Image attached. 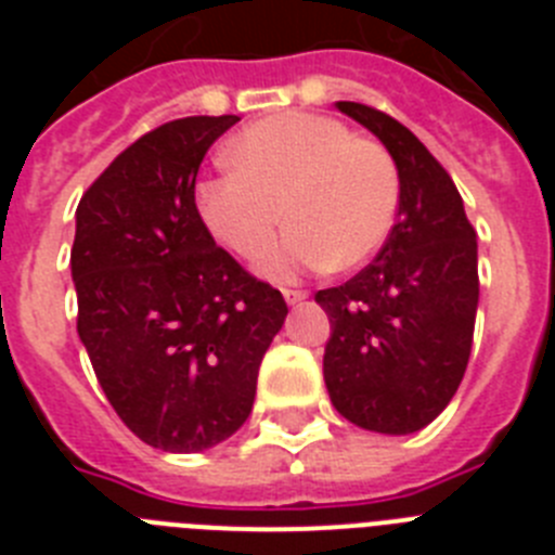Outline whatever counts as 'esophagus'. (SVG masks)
Here are the masks:
<instances>
[{"mask_svg":"<svg viewBox=\"0 0 555 555\" xmlns=\"http://www.w3.org/2000/svg\"><path fill=\"white\" fill-rule=\"evenodd\" d=\"M283 297H286L288 306H297V302H302L308 297L306 288H283Z\"/></svg>","mask_w":555,"mask_h":555,"instance_id":"34e87169","label":"esophagus"}]
</instances>
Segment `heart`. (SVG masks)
<instances>
[{
	"label": "heart",
	"instance_id": "1",
	"mask_svg": "<svg viewBox=\"0 0 555 555\" xmlns=\"http://www.w3.org/2000/svg\"><path fill=\"white\" fill-rule=\"evenodd\" d=\"M224 158L230 171L197 189L199 214L244 261L263 258L288 219L294 228L263 263L272 278L361 267L397 222L400 169L391 152L333 116L278 113L253 121Z\"/></svg>",
	"mask_w": 555,
	"mask_h": 555
}]
</instances>
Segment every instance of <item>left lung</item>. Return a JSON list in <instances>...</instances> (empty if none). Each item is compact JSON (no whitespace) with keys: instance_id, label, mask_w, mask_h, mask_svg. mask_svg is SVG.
<instances>
[{"instance_id":"1","label":"left lung","mask_w":555,"mask_h":555,"mask_svg":"<svg viewBox=\"0 0 555 555\" xmlns=\"http://www.w3.org/2000/svg\"><path fill=\"white\" fill-rule=\"evenodd\" d=\"M400 169V210L375 261L317 292L331 320L322 372L345 420L414 434L448 409L467 370L478 311V242L453 178L389 113L336 102Z\"/></svg>"}]
</instances>
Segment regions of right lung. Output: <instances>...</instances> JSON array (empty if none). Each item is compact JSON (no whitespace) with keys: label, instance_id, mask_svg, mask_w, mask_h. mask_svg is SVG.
Segmentation results:
<instances>
[{"label":"right lung","instance_id":"1","mask_svg":"<svg viewBox=\"0 0 555 555\" xmlns=\"http://www.w3.org/2000/svg\"><path fill=\"white\" fill-rule=\"evenodd\" d=\"M238 116L144 132L77 205V333L141 442L199 453L247 423L286 300L217 247L194 199L205 152Z\"/></svg>","mask_w":555,"mask_h":555}]
</instances>
